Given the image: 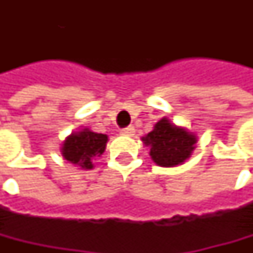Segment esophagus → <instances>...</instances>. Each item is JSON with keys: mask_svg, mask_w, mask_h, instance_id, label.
<instances>
[{"mask_svg": "<svg viewBox=\"0 0 253 253\" xmlns=\"http://www.w3.org/2000/svg\"><path fill=\"white\" fill-rule=\"evenodd\" d=\"M133 132H135V128H133V126H126V128H122L121 129L122 135H128V136L133 135Z\"/></svg>", "mask_w": 253, "mask_h": 253, "instance_id": "esophagus-1", "label": "esophagus"}]
</instances>
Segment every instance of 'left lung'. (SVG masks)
<instances>
[{
  "mask_svg": "<svg viewBox=\"0 0 253 253\" xmlns=\"http://www.w3.org/2000/svg\"><path fill=\"white\" fill-rule=\"evenodd\" d=\"M145 145L151 146V158L163 168L180 165L190 156L197 142L196 136L183 128H177L163 118L155 125V129L142 138Z\"/></svg>",
  "mask_w": 253,
  "mask_h": 253,
  "instance_id": "obj_1",
  "label": "left lung"
}]
</instances>
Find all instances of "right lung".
I'll list each match as a JSON object with an SVG mask.
<instances>
[{
    "instance_id": "right-lung-1",
    "label": "right lung",
    "mask_w": 253,
    "mask_h": 253,
    "mask_svg": "<svg viewBox=\"0 0 253 253\" xmlns=\"http://www.w3.org/2000/svg\"><path fill=\"white\" fill-rule=\"evenodd\" d=\"M107 141V135L84 129L73 133L64 141L62 155L66 161L80 166L82 169H91L94 158L105 151Z\"/></svg>"
}]
</instances>
